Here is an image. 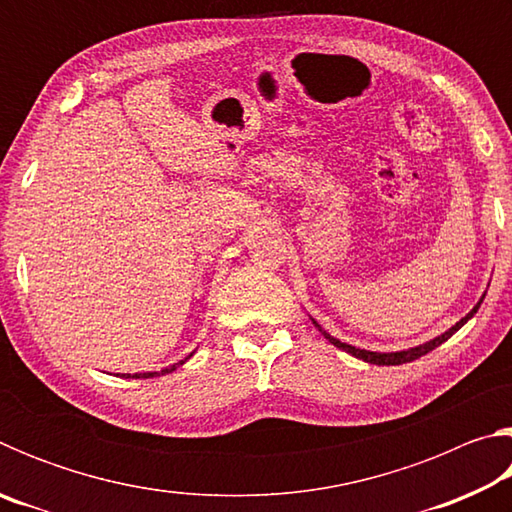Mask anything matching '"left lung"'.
Segmentation results:
<instances>
[{"instance_id":"8db88e82","label":"left lung","mask_w":512,"mask_h":512,"mask_svg":"<svg viewBox=\"0 0 512 512\" xmlns=\"http://www.w3.org/2000/svg\"><path fill=\"white\" fill-rule=\"evenodd\" d=\"M481 302H483V298L476 302V307L470 311V314H467L465 318H461L458 320V323L452 327V329H447L445 334H440V336H436V339L433 341H429V343H422V345H418V348H411V350H404V352H370V350H359V348H354V345H348V343H341L339 339H334V336H329L323 327H320L316 320H314V325L318 327V332H323V336L325 339L332 343V345H336V348L339 350H345L348 354H352V357H357V359H363V361H368V363H375V366H400V363H409V361H415V359H420V357H424V354L427 352H431V350H436L438 345H443L449 336H454L458 329H461L467 320H470L476 311H479V307H481Z\"/></svg>"}]
</instances>
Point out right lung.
Returning <instances> with one entry per match:
<instances>
[{
  "label": "right lung",
  "instance_id": "right-lung-1",
  "mask_svg": "<svg viewBox=\"0 0 512 512\" xmlns=\"http://www.w3.org/2000/svg\"><path fill=\"white\" fill-rule=\"evenodd\" d=\"M185 361H180V363H173L171 368H164V370H160V372H140V375H133L135 379H149V377H158V375H167V372H171V370H176L178 366H183ZM124 377H131V375H124Z\"/></svg>",
  "mask_w": 512,
  "mask_h": 512
}]
</instances>
